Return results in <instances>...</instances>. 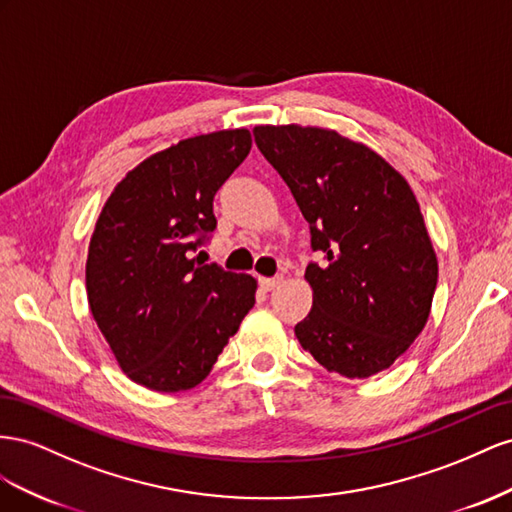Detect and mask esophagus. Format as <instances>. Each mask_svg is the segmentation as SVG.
<instances>
[{
  "label": "esophagus",
  "mask_w": 512,
  "mask_h": 512,
  "mask_svg": "<svg viewBox=\"0 0 512 512\" xmlns=\"http://www.w3.org/2000/svg\"><path fill=\"white\" fill-rule=\"evenodd\" d=\"M283 281H285V276L276 274V276H272V279H261V285H264L266 291H274L276 287L283 285Z\"/></svg>",
  "instance_id": "34e87169"
}]
</instances>
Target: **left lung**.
<instances>
[{"instance_id":"1","label":"left lung","mask_w":512,"mask_h":512,"mask_svg":"<svg viewBox=\"0 0 512 512\" xmlns=\"http://www.w3.org/2000/svg\"><path fill=\"white\" fill-rule=\"evenodd\" d=\"M253 135L324 257L304 272L313 309L296 324L300 345L349 379L390 369L425 328L437 285L410 184L367 145L334 130L255 126Z\"/></svg>"}]
</instances>
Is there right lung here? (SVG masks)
Here are the masks:
<instances>
[{
	"mask_svg": "<svg viewBox=\"0 0 512 512\" xmlns=\"http://www.w3.org/2000/svg\"><path fill=\"white\" fill-rule=\"evenodd\" d=\"M246 128L150 156L102 208L85 266L87 302L133 382L197 386L255 304V279L195 257L216 229L214 195L251 152Z\"/></svg>",
	"mask_w": 512,
	"mask_h": 512,
	"instance_id": "obj_1",
	"label": "right lung"
}]
</instances>
